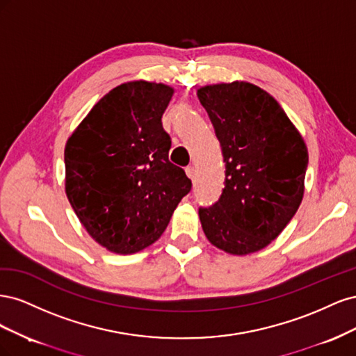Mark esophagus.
Returning <instances> with one entry per match:
<instances>
[{"label":"esophagus","mask_w":356,"mask_h":356,"mask_svg":"<svg viewBox=\"0 0 356 356\" xmlns=\"http://www.w3.org/2000/svg\"><path fill=\"white\" fill-rule=\"evenodd\" d=\"M186 174H187V177L188 178H195V175H196V168L195 166H187L186 168Z\"/></svg>","instance_id":"34e87169"}]
</instances>
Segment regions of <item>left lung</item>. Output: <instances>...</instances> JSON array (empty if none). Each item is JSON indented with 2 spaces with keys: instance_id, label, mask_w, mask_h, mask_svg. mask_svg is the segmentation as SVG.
Returning <instances> with one entry per match:
<instances>
[{
  "instance_id": "obj_1",
  "label": "left lung",
  "mask_w": 356,
  "mask_h": 356,
  "mask_svg": "<svg viewBox=\"0 0 356 356\" xmlns=\"http://www.w3.org/2000/svg\"><path fill=\"white\" fill-rule=\"evenodd\" d=\"M225 163L218 202L199 208L208 241L233 255L257 252L275 241L305 195L307 147L273 96L233 81L197 90Z\"/></svg>"
}]
</instances>
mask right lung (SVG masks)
<instances>
[{"mask_svg": "<svg viewBox=\"0 0 356 356\" xmlns=\"http://www.w3.org/2000/svg\"><path fill=\"white\" fill-rule=\"evenodd\" d=\"M174 89L144 80L117 86L96 104L65 145V191L92 238L115 254L154 243L191 190L169 161L161 126Z\"/></svg>", "mask_w": 356, "mask_h": 356, "instance_id": "right-lung-1", "label": "right lung"}]
</instances>
